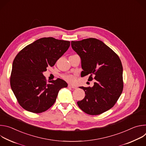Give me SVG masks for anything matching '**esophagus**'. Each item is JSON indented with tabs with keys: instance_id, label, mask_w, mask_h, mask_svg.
<instances>
[{
	"instance_id": "1",
	"label": "esophagus",
	"mask_w": 146,
	"mask_h": 146,
	"mask_svg": "<svg viewBox=\"0 0 146 146\" xmlns=\"http://www.w3.org/2000/svg\"><path fill=\"white\" fill-rule=\"evenodd\" d=\"M68 87H70V88H74V89H76V88H77L76 86H73V85H72V84H69V85H68Z\"/></svg>"
}]
</instances>
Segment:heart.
Segmentation results:
<instances>
[{
    "instance_id": "b5f03b06",
    "label": "heart",
    "mask_w": 146,
    "mask_h": 146,
    "mask_svg": "<svg viewBox=\"0 0 146 146\" xmlns=\"http://www.w3.org/2000/svg\"><path fill=\"white\" fill-rule=\"evenodd\" d=\"M62 78L68 82H73L75 80V75L73 74H66L62 76Z\"/></svg>"
}]
</instances>
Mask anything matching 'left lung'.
Masks as SVG:
<instances>
[{"label": "left lung", "mask_w": 146, "mask_h": 146, "mask_svg": "<svg viewBox=\"0 0 146 146\" xmlns=\"http://www.w3.org/2000/svg\"><path fill=\"white\" fill-rule=\"evenodd\" d=\"M73 50L80 56L83 71L81 76L89 75L95 82L92 87L80 88L85 97L77 102L78 107L90 115L105 112L117 102L123 90V68L119 56L103 41L89 38L72 41Z\"/></svg>", "instance_id": "8db88e82"}]
</instances>
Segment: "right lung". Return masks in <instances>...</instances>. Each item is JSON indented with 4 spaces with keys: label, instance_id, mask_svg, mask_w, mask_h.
Wrapping results in <instances>:
<instances>
[{
    "label": "right lung",
    "instance_id": "add662e5",
    "mask_svg": "<svg viewBox=\"0 0 146 146\" xmlns=\"http://www.w3.org/2000/svg\"><path fill=\"white\" fill-rule=\"evenodd\" d=\"M70 41L53 37L39 38L17 55L13 63L10 86L18 102L34 113L47 110L55 103L59 90L68 87L60 78L47 83L43 73L53 66L68 50Z\"/></svg>",
    "mask_w": 146,
    "mask_h": 146
}]
</instances>
